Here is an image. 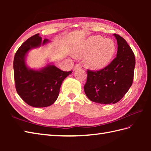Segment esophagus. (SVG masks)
<instances>
[{
  "instance_id": "esophagus-1",
  "label": "esophagus",
  "mask_w": 151,
  "mask_h": 151,
  "mask_svg": "<svg viewBox=\"0 0 151 151\" xmlns=\"http://www.w3.org/2000/svg\"><path fill=\"white\" fill-rule=\"evenodd\" d=\"M81 67V64L80 63H77V64H76V65L74 66V68H73V70H76V69H80Z\"/></svg>"
}]
</instances>
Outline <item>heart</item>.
Segmentation results:
<instances>
[{"label":"heart","mask_w":151,"mask_h":151,"mask_svg":"<svg viewBox=\"0 0 151 151\" xmlns=\"http://www.w3.org/2000/svg\"><path fill=\"white\" fill-rule=\"evenodd\" d=\"M116 45L111 40L101 36H94L78 44L73 49L75 56L86 58V64L89 69L97 70L105 68L113 59Z\"/></svg>","instance_id":"1"}]
</instances>
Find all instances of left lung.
I'll return each instance as SVG.
<instances>
[{
	"label": "left lung",
	"mask_w": 151,
	"mask_h": 151,
	"mask_svg": "<svg viewBox=\"0 0 151 151\" xmlns=\"http://www.w3.org/2000/svg\"><path fill=\"white\" fill-rule=\"evenodd\" d=\"M117 42V56L105 68L88 70L84 91L89 100L101 104H115L132 84L136 61L132 50L121 36L114 34Z\"/></svg>",
	"instance_id": "left-lung-1"
}]
</instances>
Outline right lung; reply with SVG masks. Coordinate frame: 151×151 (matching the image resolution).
Here are the masks:
<instances>
[{
  "label": "right lung",
  "mask_w": 151,
  "mask_h": 151,
  "mask_svg": "<svg viewBox=\"0 0 151 151\" xmlns=\"http://www.w3.org/2000/svg\"><path fill=\"white\" fill-rule=\"evenodd\" d=\"M49 42L39 34L24 41L16 52L14 60V80L18 95L27 104L36 108L47 107L56 101L62 82L71 71H63L49 63L38 70L28 67L26 57L29 50Z\"/></svg>",
  "instance_id": "right-lung-1"
}]
</instances>
